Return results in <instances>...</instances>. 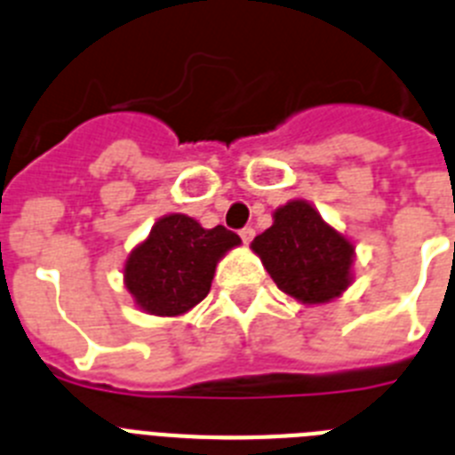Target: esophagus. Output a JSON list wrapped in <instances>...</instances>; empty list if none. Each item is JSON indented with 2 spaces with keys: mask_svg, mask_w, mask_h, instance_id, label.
I'll return each mask as SVG.
<instances>
[{
  "mask_svg": "<svg viewBox=\"0 0 455 455\" xmlns=\"http://www.w3.org/2000/svg\"><path fill=\"white\" fill-rule=\"evenodd\" d=\"M239 236H241V241H243V243H251L252 236H255V230H252V228H241Z\"/></svg>",
  "mask_w": 455,
  "mask_h": 455,
  "instance_id": "1",
  "label": "esophagus"
}]
</instances>
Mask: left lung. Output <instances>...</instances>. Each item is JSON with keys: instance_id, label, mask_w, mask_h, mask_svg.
I'll return each mask as SVG.
<instances>
[{"instance_id": "1", "label": "left lung", "mask_w": 455, "mask_h": 455, "mask_svg": "<svg viewBox=\"0 0 455 455\" xmlns=\"http://www.w3.org/2000/svg\"><path fill=\"white\" fill-rule=\"evenodd\" d=\"M273 219L271 228L255 236L252 251L277 289L303 303H325L351 284L353 243L323 223L315 207L293 200Z\"/></svg>"}]
</instances>
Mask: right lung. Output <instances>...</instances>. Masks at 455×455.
Returning <instances> with one entry per match:
<instances>
[{"label": "right lung", "mask_w": 455, "mask_h": 455, "mask_svg": "<svg viewBox=\"0 0 455 455\" xmlns=\"http://www.w3.org/2000/svg\"><path fill=\"white\" fill-rule=\"evenodd\" d=\"M241 239L232 230L171 214L152 228L124 264V284L140 307L159 316H178L209 293L216 262Z\"/></svg>", "instance_id": "add662e5"}]
</instances>
